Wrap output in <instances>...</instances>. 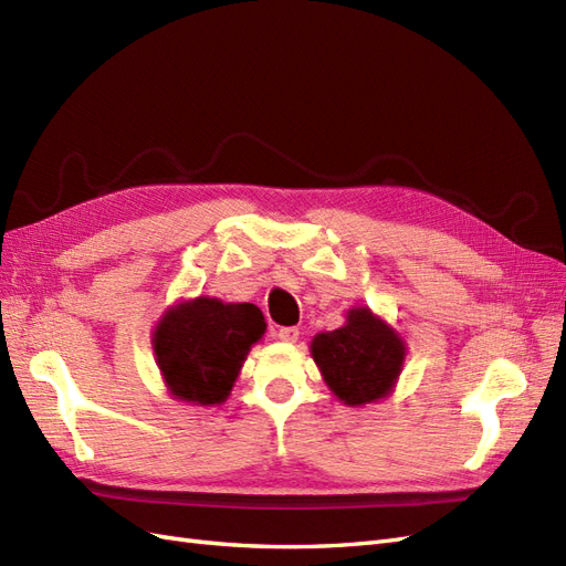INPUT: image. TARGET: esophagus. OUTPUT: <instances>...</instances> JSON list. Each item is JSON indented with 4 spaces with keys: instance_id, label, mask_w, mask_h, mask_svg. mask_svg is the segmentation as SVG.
Returning <instances> with one entry per match:
<instances>
[{
    "instance_id": "34e87169",
    "label": "esophagus",
    "mask_w": 566,
    "mask_h": 566,
    "mask_svg": "<svg viewBox=\"0 0 566 566\" xmlns=\"http://www.w3.org/2000/svg\"><path fill=\"white\" fill-rule=\"evenodd\" d=\"M279 337H281L283 342H297L300 328H297V325H283V328L279 331Z\"/></svg>"
}]
</instances>
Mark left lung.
Returning a JSON list of instances; mask_svg holds the SVG:
<instances>
[{"instance_id": "8db88e82", "label": "left lung", "mask_w": 566, "mask_h": 566, "mask_svg": "<svg viewBox=\"0 0 566 566\" xmlns=\"http://www.w3.org/2000/svg\"><path fill=\"white\" fill-rule=\"evenodd\" d=\"M314 361L335 397L349 406L382 399L399 378L403 342L368 310H352L347 325L312 342Z\"/></svg>"}]
</instances>
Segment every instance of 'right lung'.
Here are the masks:
<instances>
[{
  "label": "right lung",
  "instance_id": "add662e5",
  "mask_svg": "<svg viewBox=\"0 0 566 566\" xmlns=\"http://www.w3.org/2000/svg\"><path fill=\"white\" fill-rule=\"evenodd\" d=\"M264 333L260 306L198 297L163 316L153 349L175 397L208 406L229 397L250 347Z\"/></svg>",
  "mask_w": 566,
  "mask_h": 566
}]
</instances>
